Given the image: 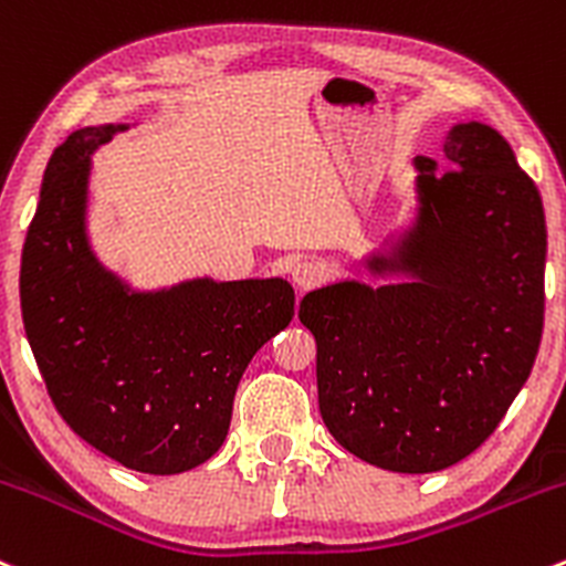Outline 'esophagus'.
I'll return each mask as SVG.
<instances>
[{
  "label": "esophagus",
  "mask_w": 566,
  "mask_h": 566,
  "mask_svg": "<svg viewBox=\"0 0 566 566\" xmlns=\"http://www.w3.org/2000/svg\"><path fill=\"white\" fill-rule=\"evenodd\" d=\"M319 276H323V271H319L314 263H308V260H303V263H295L290 268V279H293V284L298 290L314 287V284L319 282Z\"/></svg>",
  "instance_id": "1"
}]
</instances>
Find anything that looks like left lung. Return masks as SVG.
I'll return each mask as SVG.
<instances>
[{
  "instance_id": "8db88e82",
  "label": "left lung",
  "mask_w": 566,
  "mask_h": 566,
  "mask_svg": "<svg viewBox=\"0 0 566 566\" xmlns=\"http://www.w3.org/2000/svg\"><path fill=\"white\" fill-rule=\"evenodd\" d=\"M450 170L415 157V206L342 279L301 301L317 396L344 450L401 474L480 448L532 374L543 338V198L491 124H450Z\"/></svg>"
}]
</instances>
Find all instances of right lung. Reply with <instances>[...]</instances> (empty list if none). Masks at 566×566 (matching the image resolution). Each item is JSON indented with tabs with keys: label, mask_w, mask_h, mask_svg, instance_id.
<instances>
[{
	"label": "right lung",
	"mask_w": 566,
	"mask_h": 566,
	"mask_svg": "<svg viewBox=\"0 0 566 566\" xmlns=\"http://www.w3.org/2000/svg\"><path fill=\"white\" fill-rule=\"evenodd\" d=\"M135 124L75 129L48 159L21 254V314L51 401L92 448L143 474H181L228 437L233 398L290 325L287 279L135 287L88 235L92 157Z\"/></svg>",
	"instance_id": "right-lung-1"
}]
</instances>
